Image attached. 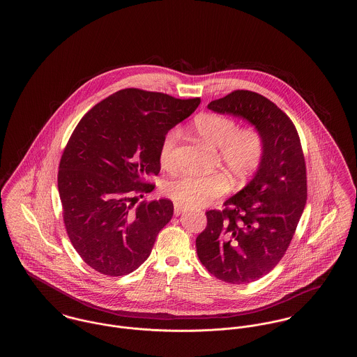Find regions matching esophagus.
<instances>
[{"instance_id": "esophagus-1", "label": "esophagus", "mask_w": 357, "mask_h": 357, "mask_svg": "<svg viewBox=\"0 0 357 357\" xmlns=\"http://www.w3.org/2000/svg\"><path fill=\"white\" fill-rule=\"evenodd\" d=\"M183 211H185V207H183L182 204H174V213H175V215H181V214H183Z\"/></svg>"}]
</instances>
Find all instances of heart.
<instances>
[{
    "instance_id": "obj_1",
    "label": "heart",
    "mask_w": 357,
    "mask_h": 357,
    "mask_svg": "<svg viewBox=\"0 0 357 357\" xmlns=\"http://www.w3.org/2000/svg\"><path fill=\"white\" fill-rule=\"evenodd\" d=\"M192 127L204 142L218 147V159L234 179H245L261 166L265 155V139L257 128L238 130L236 120L220 114L199 115ZM179 137L181 131L174 128L160 144V163L167 170L176 166L175 150ZM229 188L230 181L222 172L207 175L186 172L169 181L166 192L176 204L201 207L221 197Z\"/></svg>"
}]
</instances>
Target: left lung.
Listing matches in <instances>:
<instances>
[{"instance_id": "left-lung-1", "label": "left lung", "mask_w": 357, "mask_h": 357, "mask_svg": "<svg viewBox=\"0 0 357 357\" xmlns=\"http://www.w3.org/2000/svg\"><path fill=\"white\" fill-rule=\"evenodd\" d=\"M248 120L265 139V155L252 181L223 210L206 211L197 237L204 268L229 284H249L285 255L306 204V167L300 136L288 115L265 96L238 89L207 105Z\"/></svg>"}]
</instances>
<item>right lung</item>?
Segmentation results:
<instances>
[{
  "label": "right lung",
  "mask_w": 357,
  "mask_h": 357,
  "mask_svg": "<svg viewBox=\"0 0 357 357\" xmlns=\"http://www.w3.org/2000/svg\"><path fill=\"white\" fill-rule=\"evenodd\" d=\"M201 99L126 88L92 107L61 155L57 187L69 239L85 264L109 277L136 271L170 222V199L140 202L160 171V144Z\"/></svg>",
  "instance_id": "1"
}]
</instances>
